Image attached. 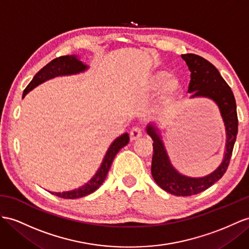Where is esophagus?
Returning <instances> with one entry per match:
<instances>
[{
  "instance_id": "obj_1",
  "label": "esophagus",
  "mask_w": 249,
  "mask_h": 249,
  "mask_svg": "<svg viewBox=\"0 0 249 249\" xmlns=\"http://www.w3.org/2000/svg\"><path fill=\"white\" fill-rule=\"evenodd\" d=\"M142 137V129L140 127H133L130 130V140L131 141H137L140 138Z\"/></svg>"
}]
</instances>
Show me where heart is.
<instances>
[{
  "label": "heart",
  "instance_id": "1",
  "mask_svg": "<svg viewBox=\"0 0 249 249\" xmlns=\"http://www.w3.org/2000/svg\"><path fill=\"white\" fill-rule=\"evenodd\" d=\"M145 90L157 92L156 107L160 112L170 111L179 103L183 95V83L179 76L170 74L167 70L152 71L145 82Z\"/></svg>",
  "mask_w": 249,
  "mask_h": 249
}]
</instances>
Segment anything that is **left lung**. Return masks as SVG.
Returning a JSON list of instances; mask_svg holds the SVG:
<instances>
[{"mask_svg": "<svg viewBox=\"0 0 249 249\" xmlns=\"http://www.w3.org/2000/svg\"><path fill=\"white\" fill-rule=\"evenodd\" d=\"M190 71L188 92L190 99L206 98L218 106L226 131V143L223 161L212 174L200 178L187 177L179 173L171 164L160 130L156 125L147 126L148 136L154 141L151 175L156 183L167 193L178 196L200 194L219 181L227 170L238 133L237 105L231 87L212 63L194 53L182 54Z\"/></svg>", "mask_w": 249, "mask_h": 249, "instance_id": "left-lung-1", "label": "left lung"}]
</instances>
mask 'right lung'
Segmentation results:
<instances>
[{
	"label": "right lung",
	"instance_id": "right-lung-1",
	"mask_svg": "<svg viewBox=\"0 0 249 249\" xmlns=\"http://www.w3.org/2000/svg\"><path fill=\"white\" fill-rule=\"evenodd\" d=\"M88 69V66L86 64L83 63L78 56L71 54V55H63L60 58H56L49 62L46 66H44L39 72H37L34 79L28 84V86L25 88L23 92V99L25 98L29 91L33 90L34 88L39 86L42 83L46 82L50 79L56 78V76L62 75H72L78 74L81 72H84ZM129 142V136L128 133L125 132L123 135L118 137L114 141L111 143V145L108 148L106 155L102 161V164L100 168L98 169L95 175L89 180L84 185L69 191H64V193H52L53 195L63 197V199H79V197L85 196L92 194L93 191L97 190L102 184H103L104 180L106 179V176L109 171V168L112 164V161L114 157L120 151L121 148H123L125 145L128 144Z\"/></svg>",
	"mask_w": 249,
	"mask_h": 249
}]
</instances>
